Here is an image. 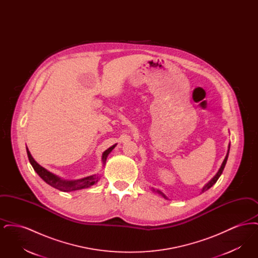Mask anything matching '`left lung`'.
I'll use <instances>...</instances> for the list:
<instances>
[{"label": "left lung", "mask_w": 258, "mask_h": 258, "mask_svg": "<svg viewBox=\"0 0 258 258\" xmlns=\"http://www.w3.org/2000/svg\"><path fill=\"white\" fill-rule=\"evenodd\" d=\"M230 148V145H229V147ZM228 152H229V149H228ZM227 159H228V153H227V155H226V157H225V159H224V160H223V162H222V164H221V168H220V170H219V172L217 173V175L209 182L208 184H206L203 188H202V192H204V191H206L207 189H209L213 184H216V182L218 181V179L220 178V176L221 175V173H222V171H223V169H224V166H225V164H226V161H227ZM155 190V189H154ZM157 192L159 194V195H160V196H162V197H164V198H166V197L161 192V191H160V190H157Z\"/></svg>", "instance_id": "left-lung-1"}]
</instances>
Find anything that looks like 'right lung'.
<instances>
[{"label":"right lung","instance_id":"add662e5","mask_svg":"<svg viewBox=\"0 0 258 258\" xmlns=\"http://www.w3.org/2000/svg\"><path fill=\"white\" fill-rule=\"evenodd\" d=\"M115 146L116 145H113L112 147L107 149L105 152H103V154H102V161H103V163H105V160H106L108 154L115 148ZM27 155H28V158H29V160H30L33 168L38 174V176L45 183H47L51 186H53V187H55V188H57L59 190H61V191H73V190L85 188V187H88L90 185H93V184H96L98 182V175L89 176V177L83 178V179H79V180H76V181L61 180V178L57 177L56 175L52 174L51 172L47 171L45 168L40 166L37 161L33 159V157L30 154L28 148H27Z\"/></svg>","mask_w":258,"mask_h":258}]
</instances>
